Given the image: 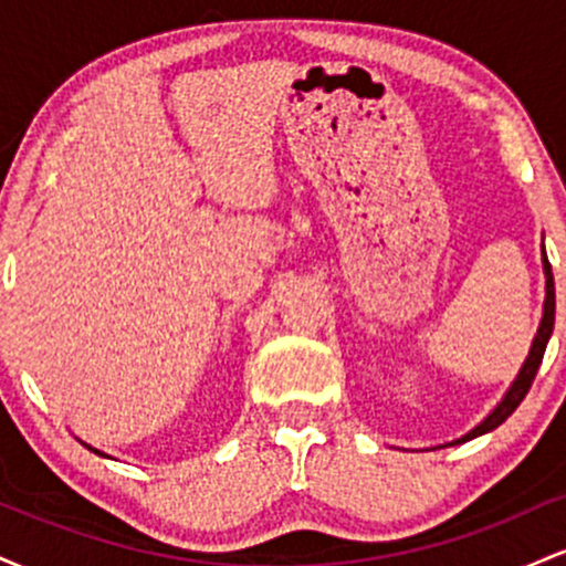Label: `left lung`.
<instances>
[{
	"instance_id": "1",
	"label": "left lung",
	"mask_w": 566,
	"mask_h": 566,
	"mask_svg": "<svg viewBox=\"0 0 566 566\" xmlns=\"http://www.w3.org/2000/svg\"><path fill=\"white\" fill-rule=\"evenodd\" d=\"M545 255V250H543ZM543 269H545V305H543V322H541V329H537L535 335V343H532L530 348V356L527 361H524L522 373H518V378L513 380V386L509 388V394H505V399L500 401V405L492 409L490 415L479 423L476 428H473L471 433H465L463 439L452 441V444H463V441L469 439H476L482 437V433L492 431V428H497L500 423H505V418L516 409L518 405H522V399L527 396L532 380H535L537 369H541V361H543V354H545V346H548V337L551 333H554V314H556V292H554V274H551V263L548 258H543Z\"/></svg>"
}]
</instances>
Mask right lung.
I'll return each instance as SVG.
<instances>
[{"mask_svg":"<svg viewBox=\"0 0 566 566\" xmlns=\"http://www.w3.org/2000/svg\"><path fill=\"white\" fill-rule=\"evenodd\" d=\"M95 452H97V450H95ZM97 454H101V452H97Z\"/></svg>","mask_w":566,"mask_h":566,"instance_id":"add662e5","label":"right lung"}]
</instances>
